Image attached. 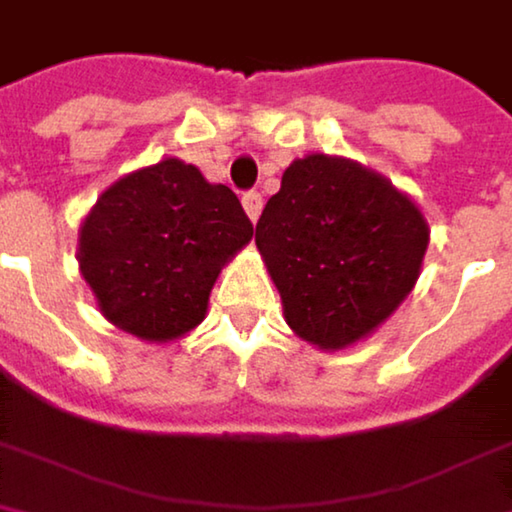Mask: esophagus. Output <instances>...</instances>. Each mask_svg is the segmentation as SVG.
Wrapping results in <instances>:
<instances>
[{"mask_svg": "<svg viewBox=\"0 0 512 512\" xmlns=\"http://www.w3.org/2000/svg\"><path fill=\"white\" fill-rule=\"evenodd\" d=\"M242 209H245V215L251 218V224L261 218V209H264V197L258 194V191H245L242 194Z\"/></svg>", "mask_w": 512, "mask_h": 512, "instance_id": "esophagus-1", "label": "esophagus"}]
</instances>
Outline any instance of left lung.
Instances as JSON below:
<instances>
[{"mask_svg":"<svg viewBox=\"0 0 512 512\" xmlns=\"http://www.w3.org/2000/svg\"><path fill=\"white\" fill-rule=\"evenodd\" d=\"M254 245L288 327L321 351H345L369 339L414 291L429 224L387 176L312 152L282 173Z\"/></svg>","mask_w":512,"mask_h":512,"instance_id":"obj_1","label":"left lung"}]
</instances>
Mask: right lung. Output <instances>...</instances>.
<instances>
[{"mask_svg": "<svg viewBox=\"0 0 512 512\" xmlns=\"http://www.w3.org/2000/svg\"><path fill=\"white\" fill-rule=\"evenodd\" d=\"M251 221L227 185L161 158L101 191L77 233V264L101 315L143 342H176L209 306Z\"/></svg>", "mask_w": 512, "mask_h": 512, "instance_id": "right-lung-1", "label": "right lung"}]
</instances>
